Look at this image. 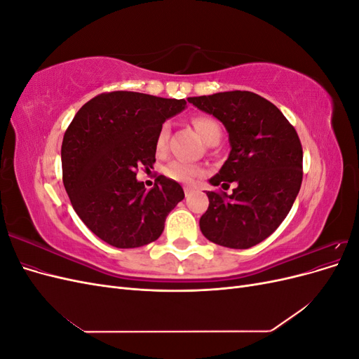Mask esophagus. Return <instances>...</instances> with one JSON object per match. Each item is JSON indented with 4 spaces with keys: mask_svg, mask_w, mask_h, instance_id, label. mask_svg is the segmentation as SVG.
<instances>
[{
    "mask_svg": "<svg viewBox=\"0 0 359 359\" xmlns=\"http://www.w3.org/2000/svg\"><path fill=\"white\" fill-rule=\"evenodd\" d=\"M184 193H186V198H189V196H190V194L193 193V190H191L190 187H186V189H184Z\"/></svg>",
    "mask_w": 359,
    "mask_h": 359,
    "instance_id": "34e87169",
    "label": "esophagus"
}]
</instances>
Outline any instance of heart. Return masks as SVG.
I'll return each mask as SVG.
<instances>
[{
	"label": "heart",
	"instance_id": "heart-1",
	"mask_svg": "<svg viewBox=\"0 0 359 359\" xmlns=\"http://www.w3.org/2000/svg\"><path fill=\"white\" fill-rule=\"evenodd\" d=\"M191 123H193L194 128L198 130V133L202 136V139L208 145L211 142H214L215 139H220L222 128L214 118L206 116V115H199V116H194L191 119ZM168 137H169V124L165 123L160 127L158 133H157V139H156V149L158 154L165 153L166 151ZM201 173H202V169L199 166L191 165V163H186V161H172L165 168V175L168 178L177 181V182H182V184H191L201 175Z\"/></svg>",
	"mask_w": 359,
	"mask_h": 359
}]
</instances>
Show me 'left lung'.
Masks as SVG:
<instances>
[{
  "mask_svg": "<svg viewBox=\"0 0 359 359\" xmlns=\"http://www.w3.org/2000/svg\"><path fill=\"white\" fill-rule=\"evenodd\" d=\"M198 109L220 119L229 133L231 153L212 186L232 194L208 191L210 206L201 231L229 248H250L286 219L302 182V147L297 130L278 107L250 91L189 97Z\"/></svg>",
  "mask_w": 359,
  "mask_h": 359,
  "instance_id": "1",
  "label": "left lung"
}]
</instances>
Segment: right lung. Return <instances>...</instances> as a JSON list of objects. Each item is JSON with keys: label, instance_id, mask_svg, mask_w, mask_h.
Here are the masks:
<instances>
[{"label": "right lung", "instance_id": "right-lung-1", "mask_svg": "<svg viewBox=\"0 0 359 359\" xmlns=\"http://www.w3.org/2000/svg\"><path fill=\"white\" fill-rule=\"evenodd\" d=\"M186 100L133 91H112L86 102L64 133L62 182L88 229L116 248L156 241L168 214L184 199L177 181L160 175L151 190L136 180L153 168L156 139Z\"/></svg>", "mask_w": 359, "mask_h": 359}]
</instances>
